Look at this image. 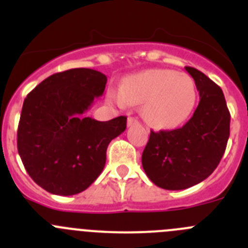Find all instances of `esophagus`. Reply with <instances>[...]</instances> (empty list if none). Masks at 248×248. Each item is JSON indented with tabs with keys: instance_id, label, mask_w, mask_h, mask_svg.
<instances>
[{
	"instance_id": "obj_1",
	"label": "esophagus",
	"mask_w": 248,
	"mask_h": 248,
	"mask_svg": "<svg viewBox=\"0 0 248 248\" xmlns=\"http://www.w3.org/2000/svg\"><path fill=\"white\" fill-rule=\"evenodd\" d=\"M137 123H138L137 118H133V117H129L128 118V126L134 125V124H137Z\"/></svg>"
}]
</instances>
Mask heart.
I'll list each match as a JSON object with an SVG mask.
<instances>
[{
	"label": "heart",
	"mask_w": 248,
	"mask_h": 248,
	"mask_svg": "<svg viewBox=\"0 0 248 248\" xmlns=\"http://www.w3.org/2000/svg\"><path fill=\"white\" fill-rule=\"evenodd\" d=\"M108 99L118 105L143 104L144 119L150 125L174 128L191 114L196 102V85L186 73L148 69L126 77L120 92H108Z\"/></svg>",
	"instance_id": "heart-1"
}]
</instances>
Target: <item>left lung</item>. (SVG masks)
<instances>
[{
  "label": "left lung",
  "mask_w": 248,
  "mask_h": 248,
  "mask_svg": "<svg viewBox=\"0 0 248 248\" xmlns=\"http://www.w3.org/2000/svg\"><path fill=\"white\" fill-rule=\"evenodd\" d=\"M200 95L185 125L150 133L141 155L148 177L165 190H184L209 177L217 168L230 137V111L222 89L196 68L185 67Z\"/></svg>",
  "instance_id": "obj_1"
}]
</instances>
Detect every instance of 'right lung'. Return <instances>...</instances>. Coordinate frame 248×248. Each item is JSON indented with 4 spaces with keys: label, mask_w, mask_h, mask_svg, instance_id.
<instances>
[{
    "label": "right lung",
    "mask_w": 248,
    "mask_h": 248,
    "mask_svg": "<svg viewBox=\"0 0 248 248\" xmlns=\"http://www.w3.org/2000/svg\"><path fill=\"white\" fill-rule=\"evenodd\" d=\"M105 84V74L74 68L48 77L26 97L17 149L28 175L46 191L79 194L103 171L109 143L126 128L123 115L108 122L85 115Z\"/></svg>",
    "instance_id": "right-lung-1"
}]
</instances>
